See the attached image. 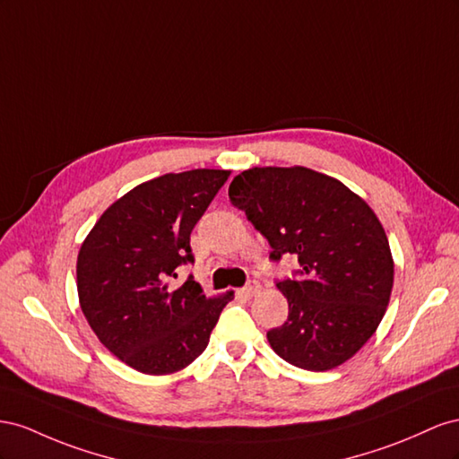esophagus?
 Here are the masks:
<instances>
[{"instance_id": "obj_1", "label": "esophagus", "mask_w": 459, "mask_h": 459, "mask_svg": "<svg viewBox=\"0 0 459 459\" xmlns=\"http://www.w3.org/2000/svg\"><path fill=\"white\" fill-rule=\"evenodd\" d=\"M261 292V284L257 281H250L246 286H244V294L246 296H257Z\"/></svg>"}]
</instances>
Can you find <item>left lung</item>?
I'll return each mask as SVG.
<instances>
[{
	"label": "left lung",
	"instance_id": "obj_1",
	"mask_svg": "<svg viewBox=\"0 0 459 459\" xmlns=\"http://www.w3.org/2000/svg\"><path fill=\"white\" fill-rule=\"evenodd\" d=\"M232 205L273 247L292 254L299 279L279 281L288 319L267 340L277 356L329 371L361 350L383 321L394 259L373 209L342 182L307 167H254L234 177Z\"/></svg>",
	"mask_w": 459,
	"mask_h": 459
}]
</instances>
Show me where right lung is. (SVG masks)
Returning a JSON list of instances; mask_svg holds the SVG:
<instances>
[{
  "label": "right lung",
  "mask_w": 459,
  "mask_h": 459,
  "mask_svg": "<svg viewBox=\"0 0 459 459\" xmlns=\"http://www.w3.org/2000/svg\"><path fill=\"white\" fill-rule=\"evenodd\" d=\"M230 171L194 169L142 182L111 204L76 259L78 302L113 356L146 375H171L200 356L234 292L207 298L192 277L190 232Z\"/></svg>",
  "instance_id": "add662e5"
}]
</instances>
